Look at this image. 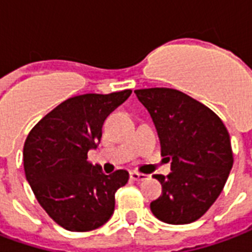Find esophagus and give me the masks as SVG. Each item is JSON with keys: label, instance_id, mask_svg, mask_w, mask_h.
Segmentation results:
<instances>
[{"label": "esophagus", "instance_id": "obj_1", "mask_svg": "<svg viewBox=\"0 0 252 252\" xmlns=\"http://www.w3.org/2000/svg\"><path fill=\"white\" fill-rule=\"evenodd\" d=\"M147 176H148V175L139 173V172H136V171L131 172V179L132 180H135V182H143V180H145V179H147Z\"/></svg>", "mask_w": 252, "mask_h": 252}]
</instances>
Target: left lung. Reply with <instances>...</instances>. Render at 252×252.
Returning a JSON list of instances; mask_svg holds the SVG:
<instances>
[{
  "label": "left lung",
  "mask_w": 252,
  "mask_h": 252,
  "mask_svg": "<svg viewBox=\"0 0 252 252\" xmlns=\"http://www.w3.org/2000/svg\"><path fill=\"white\" fill-rule=\"evenodd\" d=\"M150 112L161 155L171 161L168 176L154 175L163 193L151 211L168 224H188L208 211L224 188L234 164L223 121L202 102L171 88L136 89Z\"/></svg>",
  "instance_id": "1"
}]
</instances>
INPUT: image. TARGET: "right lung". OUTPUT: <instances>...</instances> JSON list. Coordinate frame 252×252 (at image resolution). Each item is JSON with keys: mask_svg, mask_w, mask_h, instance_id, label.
Instances as JSON below:
<instances>
[{"mask_svg": "<svg viewBox=\"0 0 252 252\" xmlns=\"http://www.w3.org/2000/svg\"><path fill=\"white\" fill-rule=\"evenodd\" d=\"M131 89L109 94L74 96L49 112L29 132L24 169L37 200L65 230L101 227L115 211V193L126 186V169L105 175L88 161L101 139L104 120L131 96Z\"/></svg>", "mask_w": 252, "mask_h": 252, "instance_id": "1", "label": "right lung"}]
</instances>
